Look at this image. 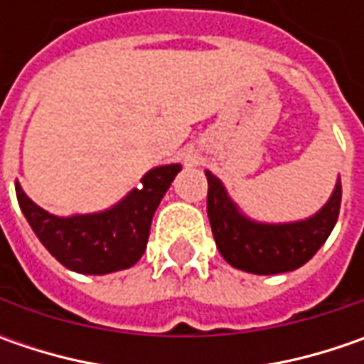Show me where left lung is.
Instances as JSON below:
<instances>
[{
  "label": "left lung",
  "instance_id": "1",
  "mask_svg": "<svg viewBox=\"0 0 364 364\" xmlns=\"http://www.w3.org/2000/svg\"><path fill=\"white\" fill-rule=\"evenodd\" d=\"M206 210L218 251L227 263L247 273L273 275L298 269L314 257L338 220L341 180L322 210L306 220L286 225H263L243 217L217 176L206 172Z\"/></svg>",
  "mask_w": 364,
  "mask_h": 364
}]
</instances>
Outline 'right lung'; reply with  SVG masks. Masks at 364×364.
Wrapping results in <instances>:
<instances>
[{
    "label": "right lung",
    "mask_w": 364,
    "mask_h": 364,
    "mask_svg": "<svg viewBox=\"0 0 364 364\" xmlns=\"http://www.w3.org/2000/svg\"><path fill=\"white\" fill-rule=\"evenodd\" d=\"M180 164L160 166L141 178L119 204L95 215L54 217L34 204L16 182V196L32 231L64 267L77 273L105 275L135 265L144 255L151 218L180 172Z\"/></svg>",
    "instance_id": "add662e5"
}]
</instances>
